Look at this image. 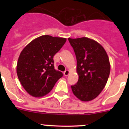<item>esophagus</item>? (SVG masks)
I'll list each match as a JSON object with an SVG mask.
<instances>
[{
	"mask_svg": "<svg viewBox=\"0 0 129 129\" xmlns=\"http://www.w3.org/2000/svg\"><path fill=\"white\" fill-rule=\"evenodd\" d=\"M69 74H70V71L68 70H67L64 72V76H68L69 75Z\"/></svg>",
	"mask_w": 129,
	"mask_h": 129,
	"instance_id": "esophagus-1",
	"label": "esophagus"
}]
</instances>
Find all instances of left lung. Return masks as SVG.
Returning a JSON list of instances; mask_svg holds the SVG:
<instances>
[{"mask_svg":"<svg viewBox=\"0 0 129 129\" xmlns=\"http://www.w3.org/2000/svg\"><path fill=\"white\" fill-rule=\"evenodd\" d=\"M77 59V84L71 86L73 94L82 101L94 100L107 84L110 71L109 58L104 48L88 37L68 38Z\"/></svg>","mask_w":129,"mask_h":129,"instance_id":"left-lung-1","label":"left lung"}]
</instances>
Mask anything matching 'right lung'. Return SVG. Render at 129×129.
<instances>
[{
  "label": "right lung",
  "mask_w": 129,
  "mask_h": 129,
  "mask_svg": "<svg viewBox=\"0 0 129 129\" xmlns=\"http://www.w3.org/2000/svg\"><path fill=\"white\" fill-rule=\"evenodd\" d=\"M67 41L63 37L42 35L27 44L17 64L19 81L29 95L40 98L48 94L62 72L53 66V56Z\"/></svg>",
  "instance_id": "obj_1"
}]
</instances>
